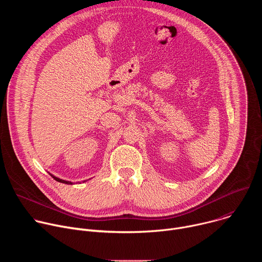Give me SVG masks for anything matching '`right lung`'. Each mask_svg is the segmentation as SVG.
<instances>
[{
    "mask_svg": "<svg viewBox=\"0 0 262 262\" xmlns=\"http://www.w3.org/2000/svg\"><path fill=\"white\" fill-rule=\"evenodd\" d=\"M50 175L55 179V180H57L58 182H62V183H65V184H73V182H71V181H67V180H64V179H61V178H58V177H56V176H54L53 174H51L50 173ZM86 180H84V182H85ZM81 183V182H80Z\"/></svg>",
    "mask_w": 262,
    "mask_h": 262,
    "instance_id": "obj_1",
    "label": "right lung"
}]
</instances>
